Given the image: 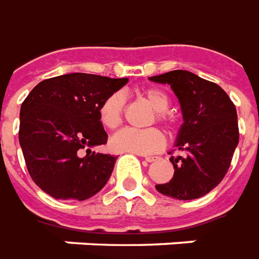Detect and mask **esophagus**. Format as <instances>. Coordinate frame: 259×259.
Listing matches in <instances>:
<instances>
[{
	"mask_svg": "<svg viewBox=\"0 0 259 259\" xmlns=\"http://www.w3.org/2000/svg\"><path fill=\"white\" fill-rule=\"evenodd\" d=\"M144 159L146 160V162H149V163L156 162V160H157V157H153V156H145Z\"/></svg>",
	"mask_w": 259,
	"mask_h": 259,
	"instance_id": "1",
	"label": "esophagus"
}]
</instances>
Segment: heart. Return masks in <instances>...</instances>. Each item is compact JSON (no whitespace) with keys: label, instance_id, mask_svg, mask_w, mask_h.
<instances>
[{"label":"heart","instance_id":"obj_1","mask_svg":"<svg viewBox=\"0 0 259 259\" xmlns=\"http://www.w3.org/2000/svg\"><path fill=\"white\" fill-rule=\"evenodd\" d=\"M144 99L156 111V120L168 125L170 120L166 115V110L170 106L168 96L160 89L150 88L142 93ZM125 97L121 92H114L99 107V121L107 130H114L122 121ZM164 135L157 128L134 130L124 128L111 137L110 149L117 153H134V155H149L163 149Z\"/></svg>","mask_w":259,"mask_h":259}]
</instances>
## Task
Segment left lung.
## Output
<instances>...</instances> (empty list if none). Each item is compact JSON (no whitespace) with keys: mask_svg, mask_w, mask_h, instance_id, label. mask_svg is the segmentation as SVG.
Segmentation results:
<instances>
[{"mask_svg":"<svg viewBox=\"0 0 259 259\" xmlns=\"http://www.w3.org/2000/svg\"><path fill=\"white\" fill-rule=\"evenodd\" d=\"M149 79L170 85L179 99L184 122L174 146L187 153L170 157L173 179L157 184L156 190L180 201L203 197L230 167L238 144L236 106L221 86L190 71L177 69Z\"/></svg>","mask_w":259,"mask_h":259,"instance_id":"obj_1","label":"left lung"}]
</instances>
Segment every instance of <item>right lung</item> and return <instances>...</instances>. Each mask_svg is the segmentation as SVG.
Wrapping results in <instances>:
<instances>
[{"mask_svg": "<svg viewBox=\"0 0 259 259\" xmlns=\"http://www.w3.org/2000/svg\"><path fill=\"white\" fill-rule=\"evenodd\" d=\"M126 82L75 72L41 80L23 100L19 144L27 171L46 194L85 201L109 181L117 157L91 148L107 142L100 104Z\"/></svg>", "mask_w": 259, "mask_h": 259, "instance_id": "obj_1", "label": "right lung"}]
</instances>
